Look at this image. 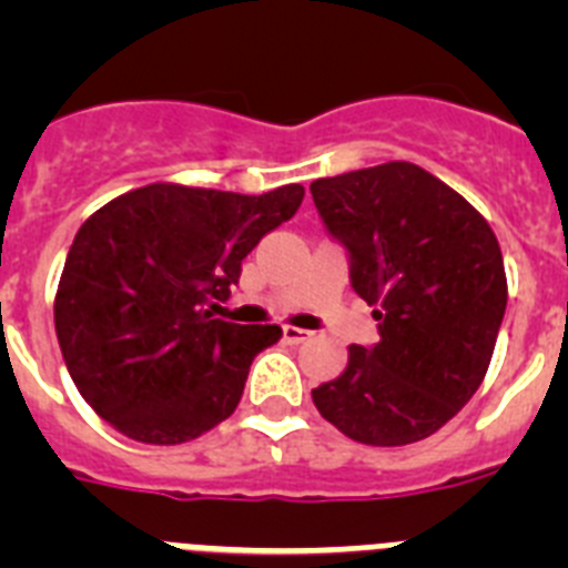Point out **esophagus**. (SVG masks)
<instances>
[{"label":"esophagus","instance_id":"obj_1","mask_svg":"<svg viewBox=\"0 0 568 568\" xmlns=\"http://www.w3.org/2000/svg\"><path fill=\"white\" fill-rule=\"evenodd\" d=\"M281 335H284V341H287V344H304V341L310 338L307 329H298V327H284L281 329Z\"/></svg>","mask_w":568,"mask_h":568}]
</instances>
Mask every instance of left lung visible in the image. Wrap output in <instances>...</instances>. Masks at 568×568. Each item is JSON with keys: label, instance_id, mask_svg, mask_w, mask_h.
I'll return each instance as SVG.
<instances>
[{"label": "left lung", "instance_id": "left-lung-1", "mask_svg": "<svg viewBox=\"0 0 568 568\" xmlns=\"http://www.w3.org/2000/svg\"><path fill=\"white\" fill-rule=\"evenodd\" d=\"M310 193L381 335L349 346L344 373L313 389L315 406L358 444L429 438L489 369L506 313L498 239L464 195L409 162L318 179Z\"/></svg>", "mask_w": 568, "mask_h": 568}]
</instances>
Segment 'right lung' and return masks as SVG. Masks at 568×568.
<instances>
[{"mask_svg": "<svg viewBox=\"0 0 568 568\" xmlns=\"http://www.w3.org/2000/svg\"><path fill=\"white\" fill-rule=\"evenodd\" d=\"M304 187L264 195L148 184L90 215L70 244L53 318L68 373L113 429L184 444L227 420L275 324L213 318L241 261L290 222Z\"/></svg>", "mask_w": 568, "mask_h": 568, "instance_id": "obj_1", "label": "right lung"}]
</instances>
